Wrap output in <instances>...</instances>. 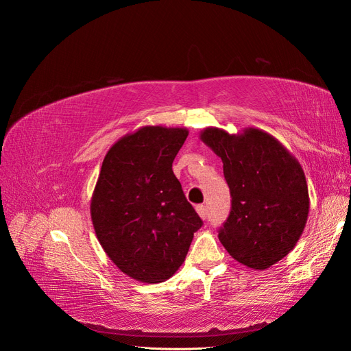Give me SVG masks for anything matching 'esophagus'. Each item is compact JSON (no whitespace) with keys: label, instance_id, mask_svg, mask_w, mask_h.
I'll use <instances>...</instances> for the list:
<instances>
[{"label":"esophagus","instance_id":"1","mask_svg":"<svg viewBox=\"0 0 351 351\" xmlns=\"http://www.w3.org/2000/svg\"><path fill=\"white\" fill-rule=\"evenodd\" d=\"M196 212H197L199 217H200L202 219H205V218H206L208 209H206V206H205V205H197V206H196Z\"/></svg>","mask_w":351,"mask_h":351}]
</instances>
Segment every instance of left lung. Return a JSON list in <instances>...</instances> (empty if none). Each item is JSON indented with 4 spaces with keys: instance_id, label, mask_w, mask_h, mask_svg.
<instances>
[{
    "instance_id": "1",
    "label": "left lung",
    "mask_w": 351,
    "mask_h": 351,
    "mask_svg": "<svg viewBox=\"0 0 351 351\" xmlns=\"http://www.w3.org/2000/svg\"><path fill=\"white\" fill-rule=\"evenodd\" d=\"M200 141L222 159L231 193L219 241L241 265L269 268L294 249L309 215L300 162L274 136L254 127L237 134L208 127Z\"/></svg>"
}]
</instances>
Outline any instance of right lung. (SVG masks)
<instances>
[{
  "instance_id": "obj_1",
  "label": "right lung",
  "mask_w": 351,
  "mask_h": 351,
  "mask_svg": "<svg viewBox=\"0 0 351 351\" xmlns=\"http://www.w3.org/2000/svg\"><path fill=\"white\" fill-rule=\"evenodd\" d=\"M187 134L184 127L145 125L104 158L90 200L92 224L108 258L136 281L173 277L204 224L173 173Z\"/></svg>"
}]
</instances>
